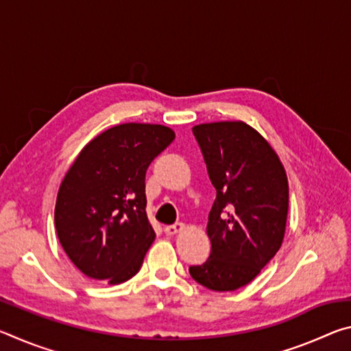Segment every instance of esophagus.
I'll use <instances>...</instances> for the list:
<instances>
[{"label": "esophagus", "mask_w": 351, "mask_h": 351, "mask_svg": "<svg viewBox=\"0 0 351 351\" xmlns=\"http://www.w3.org/2000/svg\"><path fill=\"white\" fill-rule=\"evenodd\" d=\"M184 229H186V226H184L182 223H176L173 226H167V228L164 229V232L167 234V235H176V234L182 232Z\"/></svg>", "instance_id": "esophagus-1"}]
</instances>
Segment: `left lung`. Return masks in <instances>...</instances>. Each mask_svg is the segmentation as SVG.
Instances as JSON below:
<instances>
[{
  "mask_svg": "<svg viewBox=\"0 0 351 351\" xmlns=\"http://www.w3.org/2000/svg\"><path fill=\"white\" fill-rule=\"evenodd\" d=\"M192 132L217 198L207 223L210 255L189 272L212 291H235L252 282L282 246L287 171L269 142L246 122L199 123Z\"/></svg>",
  "mask_w": 351,
  "mask_h": 351,
  "instance_id": "1",
  "label": "left lung"
}]
</instances>
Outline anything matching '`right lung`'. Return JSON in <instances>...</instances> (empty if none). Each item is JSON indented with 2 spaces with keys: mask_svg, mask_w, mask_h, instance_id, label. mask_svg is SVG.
<instances>
[{
  "mask_svg": "<svg viewBox=\"0 0 351 351\" xmlns=\"http://www.w3.org/2000/svg\"><path fill=\"white\" fill-rule=\"evenodd\" d=\"M173 139L169 127L130 122L82 148L58 189L54 221L85 276L119 285L139 272L156 237L145 212V171Z\"/></svg>",
  "mask_w": 351,
  "mask_h": 351,
  "instance_id": "add662e5",
  "label": "right lung"
}]
</instances>
